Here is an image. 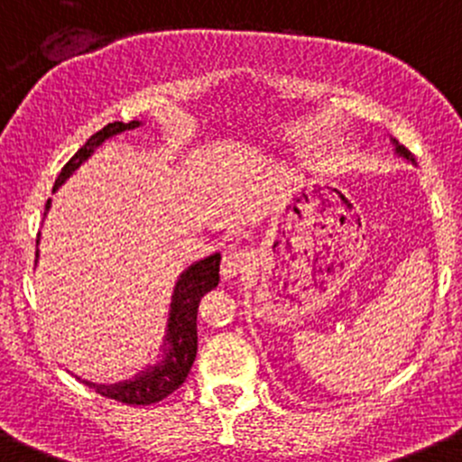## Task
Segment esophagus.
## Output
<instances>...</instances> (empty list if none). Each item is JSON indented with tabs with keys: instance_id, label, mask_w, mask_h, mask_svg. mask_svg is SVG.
Segmentation results:
<instances>
[{
	"instance_id": "esophagus-1",
	"label": "esophagus",
	"mask_w": 462,
	"mask_h": 462,
	"mask_svg": "<svg viewBox=\"0 0 462 462\" xmlns=\"http://www.w3.org/2000/svg\"><path fill=\"white\" fill-rule=\"evenodd\" d=\"M249 254H245V251L240 249H231L226 251L225 255H222V266H220V273L225 280H233L237 278V275L245 273L246 269H249Z\"/></svg>"
}]
</instances>
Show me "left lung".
<instances>
[{
    "label": "left lung",
    "mask_w": 462,
    "mask_h": 462,
    "mask_svg": "<svg viewBox=\"0 0 462 462\" xmlns=\"http://www.w3.org/2000/svg\"><path fill=\"white\" fill-rule=\"evenodd\" d=\"M392 144H393V149H396V153L401 155V158H405L407 162H411V164H416V160H413V155L409 153V151L405 149V146L398 144V140H393V137H392Z\"/></svg>",
    "instance_id": "1"
}]
</instances>
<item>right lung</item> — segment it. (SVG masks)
Wrapping results in <instances>:
<instances>
[{
	"instance_id": "1",
	"label": "right lung",
	"mask_w": 462,
	"mask_h": 462,
	"mask_svg": "<svg viewBox=\"0 0 462 462\" xmlns=\"http://www.w3.org/2000/svg\"><path fill=\"white\" fill-rule=\"evenodd\" d=\"M140 125L142 122L137 120L128 122V125H125V122H111L102 131L90 135L87 144L66 162L61 173L57 175L53 193L93 155V151L97 146L111 140L113 135L133 131V128H137ZM49 208L51 199L46 202L44 216L49 213ZM37 245H40V237H37ZM35 258H40V251L35 254ZM217 282H220V254L207 255L204 260H198L189 269H184L180 273L178 282H175L173 296H171L169 320H166V334L164 342H162V354L158 363L149 365V367L142 369L133 378L122 380V383L116 384H95L88 383V380H84V383L88 387H93L97 393H102V396L113 398L117 402H126V405H151V402H160L162 398L173 393L187 380L198 354L199 300H202L204 293L216 289Z\"/></svg>"
}]
</instances>
